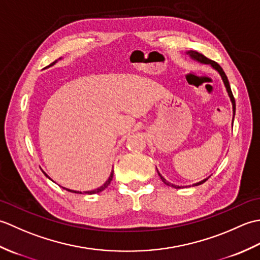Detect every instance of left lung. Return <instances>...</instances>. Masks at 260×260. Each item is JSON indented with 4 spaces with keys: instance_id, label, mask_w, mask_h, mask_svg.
Listing matches in <instances>:
<instances>
[{
    "instance_id": "8db88e82",
    "label": "left lung",
    "mask_w": 260,
    "mask_h": 260,
    "mask_svg": "<svg viewBox=\"0 0 260 260\" xmlns=\"http://www.w3.org/2000/svg\"><path fill=\"white\" fill-rule=\"evenodd\" d=\"M187 54H189V56L192 58V59H194V60H197V61H199V62H201V63H207V64H211L212 67L218 71V73L220 74V76H221V78H222V80H223V84H224V86H225V89H227V91H228V95H229V97H230V101H231V103H233V109H234V117H235V112H236V103H235V98H234V95H233V91H231V88H230V85H229V81H228V78H227V76H225V74H224V71H223V69L220 67V66L215 62V61H213V60H210V59H208L207 57H204L203 54H201V53H199L198 51H194V50H190V51H187L186 52ZM157 173H158V175H159V178H161V180L164 182L165 184L167 185H170V186H173V187H175V189H180L181 186H179V185H174V184H171L170 182H168L167 180H165L163 176L161 175V173L158 172L157 171ZM209 179V178H208ZM208 179H204V180H202V181H200V182H198V183H196V184H193V185H200V184H202V183H204V182H206Z\"/></svg>"
}]
</instances>
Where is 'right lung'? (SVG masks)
I'll use <instances>...</instances> for the list:
<instances>
[{
	"label": "right lung",
	"instance_id": "1",
	"mask_svg": "<svg viewBox=\"0 0 260 260\" xmlns=\"http://www.w3.org/2000/svg\"><path fill=\"white\" fill-rule=\"evenodd\" d=\"M56 62H57V60H56V61H53L51 64H49V67H50V66H52V64H54ZM45 174H46V173H45ZM46 175H47V174H46ZM113 175H114V171H112V173H110L108 180H107L106 182H105L104 185H102L101 187H98V189H96V190H92V191H86V192H84V193H86V194H95V193H98V192H102V191H104V190L106 189V187L110 184V181L113 180ZM47 176H48V175H47ZM48 178H49V176H48ZM49 179H50V178H49ZM63 189H64V190H67V191H69V192H73V193L75 192V193H79V194H82V192H79V191L69 190V189H66V187H63Z\"/></svg>",
	"mask_w": 260,
	"mask_h": 260
}]
</instances>
